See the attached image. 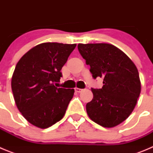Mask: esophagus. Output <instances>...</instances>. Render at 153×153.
I'll return each mask as SVG.
<instances>
[{
	"mask_svg": "<svg viewBox=\"0 0 153 153\" xmlns=\"http://www.w3.org/2000/svg\"><path fill=\"white\" fill-rule=\"evenodd\" d=\"M75 91L76 92V93H80V92L82 91V89H79V88H77V87H76Z\"/></svg>",
	"mask_w": 153,
	"mask_h": 153,
	"instance_id": "1",
	"label": "esophagus"
}]
</instances>
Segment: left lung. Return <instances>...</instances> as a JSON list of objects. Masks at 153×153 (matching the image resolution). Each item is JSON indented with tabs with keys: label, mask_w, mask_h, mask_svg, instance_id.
Returning <instances> with one entry per match:
<instances>
[{
	"label": "left lung",
	"mask_w": 153,
	"mask_h": 153,
	"mask_svg": "<svg viewBox=\"0 0 153 153\" xmlns=\"http://www.w3.org/2000/svg\"><path fill=\"white\" fill-rule=\"evenodd\" d=\"M81 56L90 66L93 77L103 79L101 89H91L93 98L86 104L90 120L106 128L117 126L133 111L141 92L136 65L109 44H79Z\"/></svg>",
	"instance_id": "obj_1"
}]
</instances>
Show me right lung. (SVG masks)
I'll list each match as a JSON object with an SVG mask.
<instances>
[{
    "label": "right lung",
    "mask_w": 153,
    "mask_h": 153,
    "mask_svg": "<svg viewBox=\"0 0 153 153\" xmlns=\"http://www.w3.org/2000/svg\"><path fill=\"white\" fill-rule=\"evenodd\" d=\"M76 44L43 43L17 62L11 89L17 109L30 123L47 129L64 117L74 89L58 88L62 67Z\"/></svg>",
    "instance_id": "1"
}]
</instances>
